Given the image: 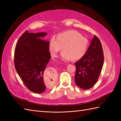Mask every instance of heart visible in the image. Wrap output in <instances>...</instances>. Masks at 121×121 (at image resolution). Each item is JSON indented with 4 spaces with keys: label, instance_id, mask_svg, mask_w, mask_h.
Masks as SVG:
<instances>
[{
    "label": "heart",
    "instance_id": "b5f03b06",
    "mask_svg": "<svg viewBox=\"0 0 121 121\" xmlns=\"http://www.w3.org/2000/svg\"><path fill=\"white\" fill-rule=\"evenodd\" d=\"M88 40L86 37L75 30H68L59 33L52 37L49 43V49L51 55L55 57L62 50L60 58L64 61L71 59L79 60L84 56L87 50Z\"/></svg>",
    "mask_w": 121,
    "mask_h": 121
}]
</instances>
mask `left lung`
<instances>
[{"instance_id":"left-lung-1","label":"left lung","mask_w":121,"mask_h":121,"mask_svg":"<svg viewBox=\"0 0 121 121\" xmlns=\"http://www.w3.org/2000/svg\"><path fill=\"white\" fill-rule=\"evenodd\" d=\"M104 62L101 43L94 36L85 55L75 63V83L79 88L88 89L94 86L101 73Z\"/></svg>"}]
</instances>
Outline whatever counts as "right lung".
I'll return each instance as SVG.
<instances>
[{"mask_svg": "<svg viewBox=\"0 0 121 121\" xmlns=\"http://www.w3.org/2000/svg\"><path fill=\"white\" fill-rule=\"evenodd\" d=\"M47 34L26 30L18 40L14 51V66L18 75L30 91L37 94L42 93L46 87L43 73L51 58L49 42L40 37Z\"/></svg>", "mask_w": 121, "mask_h": 121, "instance_id": "add662e5", "label": "right lung"}]
</instances>
